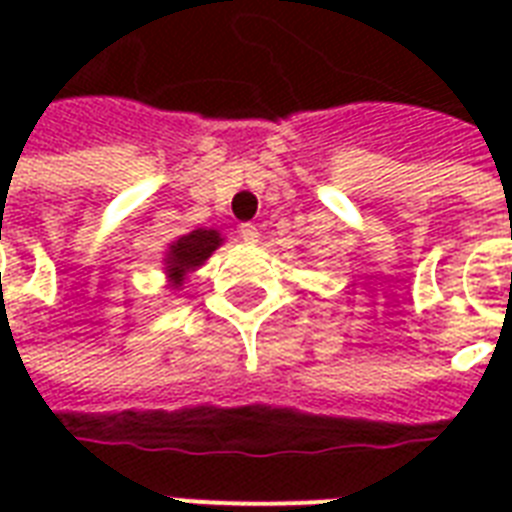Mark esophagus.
<instances>
[{
    "mask_svg": "<svg viewBox=\"0 0 512 512\" xmlns=\"http://www.w3.org/2000/svg\"><path fill=\"white\" fill-rule=\"evenodd\" d=\"M239 236L244 239V244H257V239H260V231H257L252 223H244L239 228Z\"/></svg>",
    "mask_w": 512,
    "mask_h": 512,
    "instance_id": "34e87169",
    "label": "esophagus"
}]
</instances>
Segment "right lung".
Returning <instances> with one entry per match:
<instances>
[{
	"label": "right lung",
	"instance_id": "add662e5",
	"mask_svg": "<svg viewBox=\"0 0 512 512\" xmlns=\"http://www.w3.org/2000/svg\"><path fill=\"white\" fill-rule=\"evenodd\" d=\"M223 236L215 228H199V231H191L175 239L164 252V273H167V281H170L172 289L183 287V281L188 273H193L196 268L207 263L212 252H215L220 244H223Z\"/></svg>",
	"mask_w": 512,
	"mask_h": 512
}]
</instances>
